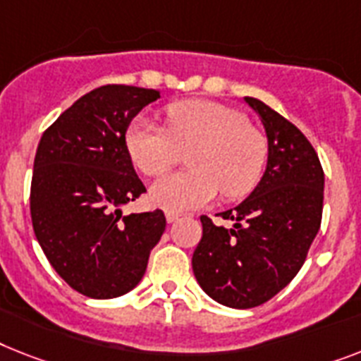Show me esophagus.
<instances>
[{"mask_svg":"<svg viewBox=\"0 0 361 361\" xmlns=\"http://www.w3.org/2000/svg\"><path fill=\"white\" fill-rule=\"evenodd\" d=\"M166 219H168V223H175V221H178V219H180V214L178 212H166Z\"/></svg>","mask_w":361,"mask_h":361,"instance_id":"esophagus-1","label":"esophagus"}]
</instances>
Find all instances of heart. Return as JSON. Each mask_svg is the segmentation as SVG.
Listing matches in <instances>:
<instances>
[{"label": "heart", "mask_w": 361, "mask_h": 361, "mask_svg": "<svg viewBox=\"0 0 361 361\" xmlns=\"http://www.w3.org/2000/svg\"><path fill=\"white\" fill-rule=\"evenodd\" d=\"M168 130L136 118L125 144L136 168L159 177L183 153L190 171L168 175L151 186V201L169 212L199 208L216 197H243L258 184L267 160V142L240 110L216 101H177L166 109Z\"/></svg>", "instance_id": "1"}]
</instances>
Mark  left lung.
<instances>
[{
	"instance_id": "left-lung-1",
	"label": "left lung",
	"mask_w": 361,
	"mask_h": 361,
	"mask_svg": "<svg viewBox=\"0 0 361 361\" xmlns=\"http://www.w3.org/2000/svg\"><path fill=\"white\" fill-rule=\"evenodd\" d=\"M245 101L266 127V173L245 201L221 212L234 227L201 216L192 258L204 293L240 310L267 302L299 273L319 232L324 188L319 157L305 134L260 99Z\"/></svg>"
}]
</instances>
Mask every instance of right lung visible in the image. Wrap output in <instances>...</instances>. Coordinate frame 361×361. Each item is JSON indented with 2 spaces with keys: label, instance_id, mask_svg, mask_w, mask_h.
Segmentation results:
<instances>
[{
  "label": "right lung",
  "instance_id": "obj_1",
  "mask_svg": "<svg viewBox=\"0 0 361 361\" xmlns=\"http://www.w3.org/2000/svg\"><path fill=\"white\" fill-rule=\"evenodd\" d=\"M157 90L105 85L44 130L31 180V221L42 251L70 288L114 299L142 281L166 228L162 210L121 216L145 193L125 133Z\"/></svg>",
  "mask_w": 361,
  "mask_h": 361
}]
</instances>
